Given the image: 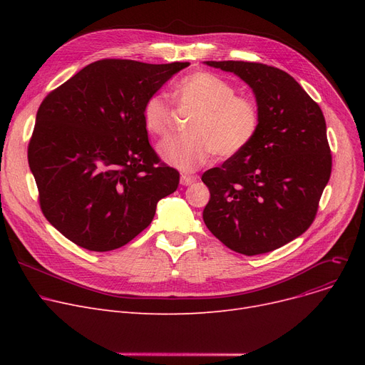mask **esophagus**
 <instances>
[{
    "instance_id": "1",
    "label": "esophagus",
    "mask_w": 365,
    "mask_h": 365,
    "mask_svg": "<svg viewBox=\"0 0 365 365\" xmlns=\"http://www.w3.org/2000/svg\"><path fill=\"white\" fill-rule=\"evenodd\" d=\"M195 180H197V176H190V175H182V176H180V183H182L183 186L192 185Z\"/></svg>"
}]
</instances>
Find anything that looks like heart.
I'll return each mask as SVG.
<instances>
[{
  "label": "heart",
  "instance_id": "obj_1",
  "mask_svg": "<svg viewBox=\"0 0 365 365\" xmlns=\"http://www.w3.org/2000/svg\"><path fill=\"white\" fill-rule=\"evenodd\" d=\"M182 106L198 112L189 123L186 136L168 138L158 146L161 158L182 171H194L217 153L234 157L255 139L259 130V108L250 98L235 96L231 83L212 72L198 71L185 76L175 88ZM173 110L164 93H153L145 101V128L157 136L170 130Z\"/></svg>",
  "mask_w": 365,
  "mask_h": 365
}]
</instances>
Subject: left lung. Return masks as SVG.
Here are the masks:
<instances>
[{
    "label": "left lung",
    "mask_w": 365,
    "mask_h": 365,
    "mask_svg": "<svg viewBox=\"0 0 365 365\" xmlns=\"http://www.w3.org/2000/svg\"><path fill=\"white\" fill-rule=\"evenodd\" d=\"M253 90L260 123L255 139L201 180L210 190L205 226L231 250L256 256L300 237L315 219L331 175L321 108L287 72L253 62H204Z\"/></svg>",
    "instance_id": "1"
}]
</instances>
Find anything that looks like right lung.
<instances>
[{
    "label": "right lung",
    "mask_w": 365,
    "mask_h": 365,
    "mask_svg": "<svg viewBox=\"0 0 365 365\" xmlns=\"http://www.w3.org/2000/svg\"><path fill=\"white\" fill-rule=\"evenodd\" d=\"M189 62L105 59L51 91L28 148L46 219L90 252L125 245L149 226L179 171L160 164L142 108Z\"/></svg>",
    "instance_id": "1"
}]
</instances>
